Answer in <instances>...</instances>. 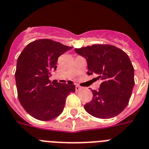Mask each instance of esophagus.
<instances>
[{
	"instance_id": "1",
	"label": "esophagus",
	"mask_w": 149,
	"mask_h": 149,
	"mask_svg": "<svg viewBox=\"0 0 149 149\" xmlns=\"http://www.w3.org/2000/svg\"><path fill=\"white\" fill-rule=\"evenodd\" d=\"M81 89H82V87L79 86H78V85L76 86V91L79 92V90H81Z\"/></svg>"
}]
</instances>
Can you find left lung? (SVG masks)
Listing matches in <instances>:
<instances>
[{"label":"left lung","mask_w":149,"mask_h":149,"mask_svg":"<svg viewBox=\"0 0 149 149\" xmlns=\"http://www.w3.org/2000/svg\"><path fill=\"white\" fill-rule=\"evenodd\" d=\"M74 50L86 60L88 74L95 73L102 80L99 91H92L93 100L84 105L86 111L99 118L118 116L129 103L135 85L129 56L112 45L94 44Z\"/></svg>","instance_id":"1"}]
</instances>
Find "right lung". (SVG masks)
Wrapping results in <instances>:
<instances>
[{
	"instance_id": "add662e5",
	"label": "right lung",
	"mask_w": 149,
	"mask_h": 149,
	"mask_svg": "<svg viewBox=\"0 0 149 149\" xmlns=\"http://www.w3.org/2000/svg\"><path fill=\"white\" fill-rule=\"evenodd\" d=\"M72 47L49 39L31 42L19 56L15 72L18 99L31 116L49 121L63 111L66 98L74 93L73 83L53 82L49 78L56 70L58 57Z\"/></svg>"
}]
</instances>
